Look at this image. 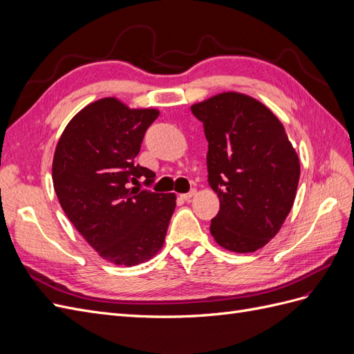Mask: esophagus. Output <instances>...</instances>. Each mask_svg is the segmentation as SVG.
Returning <instances> with one entry per match:
<instances>
[{
    "mask_svg": "<svg viewBox=\"0 0 354 354\" xmlns=\"http://www.w3.org/2000/svg\"><path fill=\"white\" fill-rule=\"evenodd\" d=\"M195 194H196V190H190L189 194H183V195H180L181 196V199H185V201H189V199H192L195 196Z\"/></svg>",
    "mask_w": 354,
    "mask_h": 354,
    "instance_id": "1",
    "label": "esophagus"
}]
</instances>
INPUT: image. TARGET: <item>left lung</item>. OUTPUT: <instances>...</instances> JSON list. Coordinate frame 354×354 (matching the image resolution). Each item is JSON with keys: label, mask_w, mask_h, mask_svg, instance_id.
<instances>
[{"label": "left lung", "mask_w": 354, "mask_h": 354, "mask_svg": "<svg viewBox=\"0 0 354 354\" xmlns=\"http://www.w3.org/2000/svg\"><path fill=\"white\" fill-rule=\"evenodd\" d=\"M190 111L203 122L208 181L220 199L212 238L227 251L255 252L276 236L294 205L295 149L279 118L248 94L224 91Z\"/></svg>", "instance_id": "obj_1"}]
</instances>
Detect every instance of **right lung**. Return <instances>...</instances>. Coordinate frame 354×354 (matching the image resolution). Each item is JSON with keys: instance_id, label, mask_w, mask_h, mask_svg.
I'll return each mask as SVG.
<instances>
[{"instance_id": "right-lung-1", "label": "right lung", "mask_w": 354, "mask_h": 354, "mask_svg": "<svg viewBox=\"0 0 354 354\" xmlns=\"http://www.w3.org/2000/svg\"><path fill=\"white\" fill-rule=\"evenodd\" d=\"M159 115L116 97L88 103L63 130L53 158V186L68 218L103 260L137 266L162 250L176 194L131 187L155 173L134 164Z\"/></svg>"}]
</instances>
